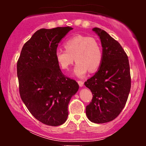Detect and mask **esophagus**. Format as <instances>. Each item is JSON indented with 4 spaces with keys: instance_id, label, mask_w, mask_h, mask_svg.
Listing matches in <instances>:
<instances>
[{
    "instance_id": "1",
    "label": "esophagus",
    "mask_w": 146,
    "mask_h": 146,
    "mask_svg": "<svg viewBox=\"0 0 146 146\" xmlns=\"http://www.w3.org/2000/svg\"><path fill=\"white\" fill-rule=\"evenodd\" d=\"M78 83L79 86H80V87H82L84 86L83 81H81V80H79V81H78Z\"/></svg>"
}]
</instances>
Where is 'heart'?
<instances>
[{
    "mask_svg": "<svg viewBox=\"0 0 146 146\" xmlns=\"http://www.w3.org/2000/svg\"><path fill=\"white\" fill-rule=\"evenodd\" d=\"M65 50L58 49L55 58L60 67L68 70L74 60L77 62L74 74L83 78L88 70L95 71L101 65L103 51L100 42L93 37L78 35L68 39L64 44Z\"/></svg>",
    "mask_w": 146,
    "mask_h": 146,
    "instance_id": "heart-1",
    "label": "heart"
}]
</instances>
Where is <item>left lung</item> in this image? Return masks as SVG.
Here are the masks:
<instances>
[{
  "label": "left lung",
  "mask_w": 146,
  "mask_h": 146,
  "mask_svg": "<svg viewBox=\"0 0 146 146\" xmlns=\"http://www.w3.org/2000/svg\"><path fill=\"white\" fill-rule=\"evenodd\" d=\"M101 40L103 59L95 74L84 84L93 93L86 106L88 119L104 123L115 119L124 108L131 87L126 53L118 42L100 28H93Z\"/></svg>",
  "instance_id": "8db88e82"
}]
</instances>
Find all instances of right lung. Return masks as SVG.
<instances>
[{
    "label": "right lung",
    "instance_id": "obj_1",
    "mask_svg": "<svg viewBox=\"0 0 146 146\" xmlns=\"http://www.w3.org/2000/svg\"><path fill=\"white\" fill-rule=\"evenodd\" d=\"M73 28L40 29L24 44L17 62L21 98L36 119L51 126L66 121L78 84L65 77L55 58L58 44Z\"/></svg>",
    "mask_w": 146,
    "mask_h": 146
}]
</instances>
